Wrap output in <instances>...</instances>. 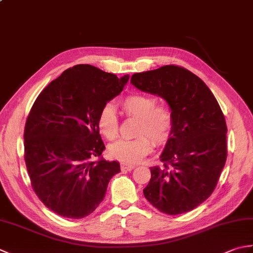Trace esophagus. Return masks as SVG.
Returning a JSON list of instances; mask_svg holds the SVG:
<instances>
[{"mask_svg": "<svg viewBox=\"0 0 253 253\" xmlns=\"http://www.w3.org/2000/svg\"><path fill=\"white\" fill-rule=\"evenodd\" d=\"M135 168H136V165H133V164H127V163H122V164H121L122 170H128V171H130L131 169H133Z\"/></svg>", "mask_w": 253, "mask_h": 253, "instance_id": "34e87169", "label": "esophagus"}]
</instances>
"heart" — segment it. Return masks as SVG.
Segmentation results:
<instances>
[{
  "label": "heart",
  "mask_w": 253,
  "mask_h": 253,
  "mask_svg": "<svg viewBox=\"0 0 253 253\" xmlns=\"http://www.w3.org/2000/svg\"><path fill=\"white\" fill-rule=\"evenodd\" d=\"M123 110L127 115L139 118L133 139H121L110 147V154L126 163L139 162L151 152L152 141L164 144L169 140L173 129V115L164 105H157V99L148 94H130L122 101ZM96 125L100 132L107 139L118 135L120 122L114 106L105 104L99 112Z\"/></svg>",
  "instance_id": "obj_1"
}]
</instances>
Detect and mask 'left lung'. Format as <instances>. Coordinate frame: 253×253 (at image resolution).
Listing matches in <instances>:
<instances>
[{
	"mask_svg": "<svg viewBox=\"0 0 253 253\" xmlns=\"http://www.w3.org/2000/svg\"><path fill=\"white\" fill-rule=\"evenodd\" d=\"M130 84L163 98L173 115L160 157L164 164L150 169L143 195L169 215L189 212L212 195L226 162L227 127L221 107L200 78L179 66L133 74Z\"/></svg>",
	"mask_w": 253,
	"mask_h": 253,
	"instance_id": "8db88e82",
	"label": "left lung"
}]
</instances>
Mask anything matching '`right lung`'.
I'll use <instances>...</instances> for the list:
<instances>
[{
	"label": "right lung",
	"instance_id": "obj_1",
	"mask_svg": "<svg viewBox=\"0 0 253 253\" xmlns=\"http://www.w3.org/2000/svg\"><path fill=\"white\" fill-rule=\"evenodd\" d=\"M128 79L80 64L53 80L32 105L24 133L27 170L36 195L58 215L88 216L121 171L117 161L101 157L105 146L96 120Z\"/></svg>",
	"mask_w": 253,
	"mask_h": 253
}]
</instances>
